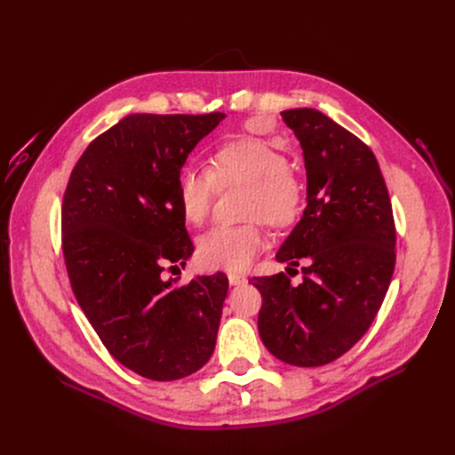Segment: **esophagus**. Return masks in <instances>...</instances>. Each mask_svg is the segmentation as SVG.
Masks as SVG:
<instances>
[{"mask_svg":"<svg viewBox=\"0 0 455 455\" xmlns=\"http://www.w3.org/2000/svg\"><path fill=\"white\" fill-rule=\"evenodd\" d=\"M228 279H229L231 286H243V284H246V277H244V275H239V273H229Z\"/></svg>","mask_w":455,"mask_h":455,"instance_id":"34e87169","label":"esophagus"}]
</instances>
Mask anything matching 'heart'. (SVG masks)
<instances>
[{
  "mask_svg": "<svg viewBox=\"0 0 455 455\" xmlns=\"http://www.w3.org/2000/svg\"><path fill=\"white\" fill-rule=\"evenodd\" d=\"M246 186L244 218L264 220L273 229L296 224L304 206V184L288 169V159L273 144L256 136H235L220 144L211 169L184 163L174 176L176 203L184 220L201 226L211 212L218 188ZM266 231L259 224L218 226L197 243V259L204 269L243 271L264 249Z\"/></svg>",
  "mask_w": 455,
  "mask_h": 455,
  "instance_id": "heart-1",
  "label": "heart"
}]
</instances>
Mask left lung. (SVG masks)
<instances>
[{"mask_svg":"<svg viewBox=\"0 0 455 455\" xmlns=\"http://www.w3.org/2000/svg\"><path fill=\"white\" fill-rule=\"evenodd\" d=\"M304 149L307 206L279 261L292 273L252 277L261 294L258 330L283 363L323 366L359 341L387 294L396 229L387 186L371 149L311 108L281 112Z\"/></svg>","mask_w":455,"mask_h":455,"instance_id":"8db88e82","label":"left lung"}]
</instances>
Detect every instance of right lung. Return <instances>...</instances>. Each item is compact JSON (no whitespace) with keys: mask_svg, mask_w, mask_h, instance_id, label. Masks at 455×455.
Instances as JSON below:
<instances>
[{"mask_svg":"<svg viewBox=\"0 0 455 455\" xmlns=\"http://www.w3.org/2000/svg\"><path fill=\"white\" fill-rule=\"evenodd\" d=\"M226 116L132 114L87 146L62 201V254L79 307L104 347L136 374L172 381L206 364L228 277L176 284L164 266L194 252L174 176Z\"/></svg>","mask_w":455,"mask_h":455,"instance_id":"obj_1","label":"right lung"}]
</instances>
